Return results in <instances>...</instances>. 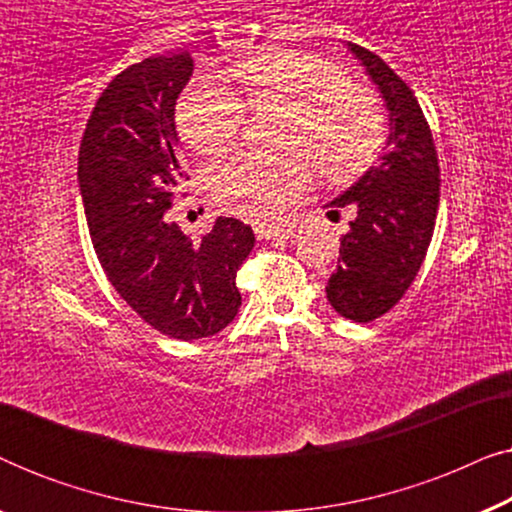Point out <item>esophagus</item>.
Returning a JSON list of instances; mask_svg holds the SVG:
<instances>
[{"instance_id": "1", "label": "esophagus", "mask_w": 512, "mask_h": 512, "mask_svg": "<svg viewBox=\"0 0 512 512\" xmlns=\"http://www.w3.org/2000/svg\"><path fill=\"white\" fill-rule=\"evenodd\" d=\"M256 230V237L258 240H291L293 235V230H289V228H277V226H256L254 228Z\"/></svg>"}]
</instances>
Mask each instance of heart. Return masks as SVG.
Wrapping results in <instances>:
<instances>
[{
	"mask_svg": "<svg viewBox=\"0 0 512 512\" xmlns=\"http://www.w3.org/2000/svg\"><path fill=\"white\" fill-rule=\"evenodd\" d=\"M223 79L195 81L177 104L181 137L202 156L233 149L251 111L282 109L284 158H235L209 179L212 198L244 219H275L312 186L314 168L326 184H347L366 172L387 137V114L373 90L349 81L338 62L305 51L272 48L244 58Z\"/></svg>",
	"mask_w": 512,
	"mask_h": 512,
	"instance_id": "b5f03b06",
	"label": "heart"
}]
</instances>
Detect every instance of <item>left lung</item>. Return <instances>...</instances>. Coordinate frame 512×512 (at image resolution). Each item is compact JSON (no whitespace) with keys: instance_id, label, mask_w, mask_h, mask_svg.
<instances>
[{"instance_id":"obj_1","label":"left lung","mask_w":512,"mask_h":512,"mask_svg":"<svg viewBox=\"0 0 512 512\" xmlns=\"http://www.w3.org/2000/svg\"><path fill=\"white\" fill-rule=\"evenodd\" d=\"M347 46L380 88L391 132L380 163L328 205V214L349 207L354 219L340 240L326 298L345 319L368 324L403 298L422 268L436 226L440 167L431 128L408 83L380 55Z\"/></svg>"}]
</instances>
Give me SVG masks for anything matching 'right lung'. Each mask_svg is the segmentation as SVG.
<instances>
[{"mask_svg": "<svg viewBox=\"0 0 512 512\" xmlns=\"http://www.w3.org/2000/svg\"><path fill=\"white\" fill-rule=\"evenodd\" d=\"M191 74V53L125 69L97 100L79 151L81 198L104 275L146 324L186 342L235 319V277L256 242L233 216H219L200 242L163 216L186 179L174 107Z\"/></svg>", "mask_w": 512, "mask_h": 512, "instance_id": "1", "label": "right lung"}]
</instances>
